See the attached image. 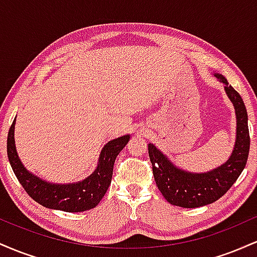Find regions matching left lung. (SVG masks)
Wrapping results in <instances>:
<instances>
[{"mask_svg": "<svg viewBox=\"0 0 257 257\" xmlns=\"http://www.w3.org/2000/svg\"><path fill=\"white\" fill-rule=\"evenodd\" d=\"M217 81L225 85V91L234 106L237 129L235 143L229 158L221 166L205 173H191L176 167L153 144H149V156L153 176L158 190L170 204L181 208H199L225 194L245 168L250 149L247 113L243 99L225 76L214 73Z\"/></svg>", "mask_w": 257, "mask_h": 257, "instance_id": "obj_1", "label": "left lung"}]
</instances>
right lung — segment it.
<instances>
[{"mask_svg":"<svg viewBox=\"0 0 257 257\" xmlns=\"http://www.w3.org/2000/svg\"><path fill=\"white\" fill-rule=\"evenodd\" d=\"M14 126L16 118L8 132L7 155L17 179L29 196L41 205L66 213L89 210L99 204L111 184L116 157L131 139V135L126 134L108 141L100 152L95 170L82 181L53 184L30 173L22 163L14 140Z\"/></svg>","mask_w":257,"mask_h":257,"instance_id":"1","label":"right lung"}]
</instances>
